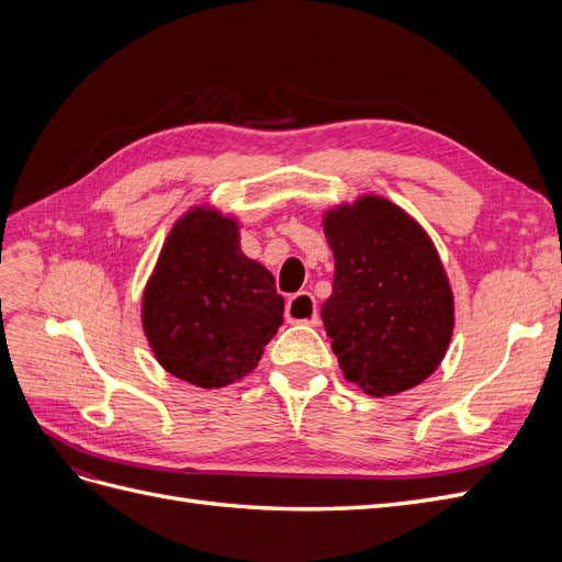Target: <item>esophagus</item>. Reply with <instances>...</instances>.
Here are the masks:
<instances>
[{
  "label": "esophagus",
  "instance_id": "obj_1",
  "mask_svg": "<svg viewBox=\"0 0 562 562\" xmlns=\"http://www.w3.org/2000/svg\"><path fill=\"white\" fill-rule=\"evenodd\" d=\"M285 321L288 323H307V326H316L318 323V310L316 300L312 293L302 291L285 302Z\"/></svg>",
  "mask_w": 562,
  "mask_h": 562
}]
</instances>
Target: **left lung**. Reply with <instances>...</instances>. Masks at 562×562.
<instances>
[{"label":"left lung","instance_id":"1","mask_svg":"<svg viewBox=\"0 0 562 562\" xmlns=\"http://www.w3.org/2000/svg\"><path fill=\"white\" fill-rule=\"evenodd\" d=\"M335 258L321 318L339 370L370 396L427 380L443 361L454 302L438 252L415 220L382 196H361L323 220Z\"/></svg>","mask_w":562,"mask_h":562}]
</instances>
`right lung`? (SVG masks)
Listing matches in <instances>:
<instances>
[{"instance_id":"obj_1","label":"right lung","mask_w":562,"mask_h":562,"mask_svg":"<svg viewBox=\"0 0 562 562\" xmlns=\"http://www.w3.org/2000/svg\"><path fill=\"white\" fill-rule=\"evenodd\" d=\"M281 323L274 277L241 252L239 225L211 209L182 215L143 295L157 361L194 386H227L258 366Z\"/></svg>"}]
</instances>
